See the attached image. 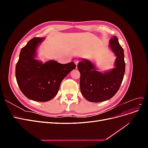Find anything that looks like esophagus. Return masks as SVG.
<instances>
[{
    "instance_id": "obj_1",
    "label": "esophagus",
    "mask_w": 148,
    "mask_h": 148,
    "mask_svg": "<svg viewBox=\"0 0 148 148\" xmlns=\"http://www.w3.org/2000/svg\"><path fill=\"white\" fill-rule=\"evenodd\" d=\"M78 62H79V61L77 60H74V63L76 64V65H77H77H78Z\"/></svg>"
}]
</instances>
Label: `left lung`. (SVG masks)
Listing matches in <instances>:
<instances>
[{"mask_svg":"<svg viewBox=\"0 0 148 148\" xmlns=\"http://www.w3.org/2000/svg\"><path fill=\"white\" fill-rule=\"evenodd\" d=\"M109 46L117 56L115 67L112 70L102 73L96 71L95 66L87 60H82L78 64L80 90L89 102H99L110 99L119 91L123 81L125 71L123 49L116 36L110 39Z\"/></svg>","mask_w":148,"mask_h":148,"instance_id":"obj_1","label":"left lung"}]
</instances>
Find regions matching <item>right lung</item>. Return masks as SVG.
Segmentation results:
<instances>
[{
  "instance_id": "right-lung-1",
  "label": "right lung",
  "mask_w": 148,
  "mask_h": 148,
  "mask_svg": "<svg viewBox=\"0 0 148 148\" xmlns=\"http://www.w3.org/2000/svg\"><path fill=\"white\" fill-rule=\"evenodd\" d=\"M42 38H34L21 49L16 65L15 76L18 85L29 99L46 102L54 97L62 80L75 69L73 62L61 64L54 60L42 64L34 59L36 51Z\"/></svg>"
}]
</instances>
